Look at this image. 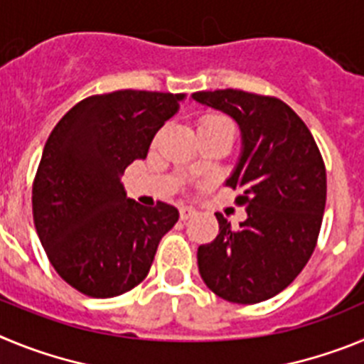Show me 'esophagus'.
I'll list each match as a JSON object with an SVG mask.
<instances>
[{"label":"esophagus","mask_w":364,"mask_h":364,"mask_svg":"<svg viewBox=\"0 0 364 364\" xmlns=\"http://www.w3.org/2000/svg\"><path fill=\"white\" fill-rule=\"evenodd\" d=\"M193 215H195V210H193V208H188V205H182V208H180V220H188Z\"/></svg>","instance_id":"34e87169"}]
</instances>
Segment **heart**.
I'll return each mask as SVG.
<instances>
[{
  "mask_svg": "<svg viewBox=\"0 0 364 364\" xmlns=\"http://www.w3.org/2000/svg\"><path fill=\"white\" fill-rule=\"evenodd\" d=\"M200 124H220V125H230V127H233L231 122L228 120V118L220 117V114H208V117L202 118Z\"/></svg>",
  "mask_w": 364,
  "mask_h": 364,
  "instance_id": "1",
  "label": "heart"
}]
</instances>
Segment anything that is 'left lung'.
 I'll return each mask as SVG.
<instances>
[{"label":"left lung","mask_w":364,"mask_h":364,"mask_svg":"<svg viewBox=\"0 0 364 364\" xmlns=\"http://www.w3.org/2000/svg\"><path fill=\"white\" fill-rule=\"evenodd\" d=\"M237 120L242 154L226 186L240 189L247 218L231 228L217 213L218 235L198 246V272L218 297L257 304L281 294L306 266L317 246L326 167L306 124L275 96L239 89L193 92Z\"/></svg>","instance_id":"left-lung-1"}]
</instances>
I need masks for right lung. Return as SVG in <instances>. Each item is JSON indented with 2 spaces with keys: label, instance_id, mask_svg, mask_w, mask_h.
<instances>
[{
  "label": "right lung",
  "instance_id": "add662e5",
  "mask_svg": "<svg viewBox=\"0 0 364 364\" xmlns=\"http://www.w3.org/2000/svg\"><path fill=\"white\" fill-rule=\"evenodd\" d=\"M182 98L134 89L89 96L45 144L32 182L34 226L58 275L80 294L107 299L133 290L178 220L166 202L146 208L125 197L120 176L146 159Z\"/></svg>",
  "mask_w": 364,
  "mask_h": 364
}]
</instances>
